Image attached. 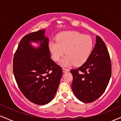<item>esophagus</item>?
Returning <instances> with one entry per match:
<instances>
[{"mask_svg": "<svg viewBox=\"0 0 121 121\" xmlns=\"http://www.w3.org/2000/svg\"><path fill=\"white\" fill-rule=\"evenodd\" d=\"M69 70L68 69H66V68H62V72H64V73H66V72H69Z\"/></svg>", "mask_w": 121, "mask_h": 121, "instance_id": "obj_1", "label": "esophagus"}]
</instances>
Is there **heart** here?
<instances>
[{"label":"heart","mask_w":121,"mask_h":121,"mask_svg":"<svg viewBox=\"0 0 121 121\" xmlns=\"http://www.w3.org/2000/svg\"><path fill=\"white\" fill-rule=\"evenodd\" d=\"M93 47L91 37L77 31L63 32L57 36L56 41H51L49 44L55 61H58L65 53L66 56L60 62L63 66L73 64L75 66L84 64L89 57Z\"/></svg>","instance_id":"heart-1"}]
</instances>
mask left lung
Wrapping results in <instances>:
<instances>
[{"label": "left lung", "instance_id": "1", "mask_svg": "<svg viewBox=\"0 0 121 121\" xmlns=\"http://www.w3.org/2000/svg\"><path fill=\"white\" fill-rule=\"evenodd\" d=\"M72 89L80 101L90 103L106 90L112 75V64L107 47L97 36L96 44L87 60L77 69H71Z\"/></svg>", "mask_w": 121, "mask_h": 121}]
</instances>
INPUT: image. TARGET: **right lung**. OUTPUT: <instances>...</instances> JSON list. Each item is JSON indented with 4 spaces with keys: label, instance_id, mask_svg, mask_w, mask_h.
Wrapping results in <instances>:
<instances>
[{
    "label": "right lung",
    "instance_id": "add662e5",
    "mask_svg": "<svg viewBox=\"0 0 121 121\" xmlns=\"http://www.w3.org/2000/svg\"><path fill=\"white\" fill-rule=\"evenodd\" d=\"M45 30L27 35L22 38L14 54L13 72L20 91L33 103L48 104L53 99L62 69L51 59L49 39ZM40 43L35 48L30 42Z\"/></svg>",
    "mask_w": 121,
    "mask_h": 121
}]
</instances>
